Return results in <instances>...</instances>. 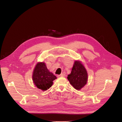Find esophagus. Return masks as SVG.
Returning <instances> with one entry per match:
<instances>
[{
  "mask_svg": "<svg viewBox=\"0 0 122 122\" xmlns=\"http://www.w3.org/2000/svg\"><path fill=\"white\" fill-rule=\"evenodd\" d=\"M65 76H66V75H65V74H63V73L61 74V75H60L58 76L59 77H65Z\"/></svg>",
  "mask_w": 122,
  "mask_h": 122,
  "instance_id": "1",
  "label": "esophagus"
}]
</instances>
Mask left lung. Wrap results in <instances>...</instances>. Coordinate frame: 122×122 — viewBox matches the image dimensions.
I'll list each match as a JSON object with an SVG mask.
<instances>
[{"label":"left lung","mask_w":122,"mask_h":122,"mask_svg":"<svg viewBox=\"0 0 122 122\" xmlns=\"http://www.w3.org/2000/svg\"><path fill=\"white\" fill-rule=\"evenodd\" d=\"M67 78L70 84L77 90H81L87 84L88 74L85 67L80 61H75Z\"/></svg>","instance_id":"obj_1"}]
</instances>
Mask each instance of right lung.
Instances as JSON below:
<instances>
[{"mask_svg":"<svg viewBox=\"0 0 122 122\" xmlns=\"http://www.w3.org/2000/svg\"><path fill=\"white\" fill-rule=\"evenodd\" d=\"M57 78L47 69L45 62H37L32 74V80L35 86L42 91H46L51 87L53 81Z\"/></svg>","mask_w":122,"mask_h":122,"instance_id":"1","label":"right lung"}]
</instances>
